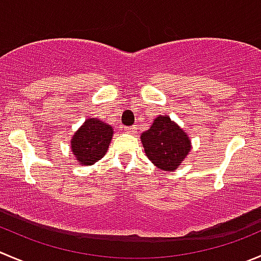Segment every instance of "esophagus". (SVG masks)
<instances>
[{"label":"esophagus","instance_id":"1","mask_svg":"<svg viewBox=\"0 0 261 261\" xmlns=\"http://www.w3.org/2000/svg\"><path fill=\"white\" fill-rule=\"evenodd\" d=\"M123 130H125V133L127 134H134L135 133V126H127V127H125Z\"/></svg>","mask_w":261,"mask_h":261}]
</instances>
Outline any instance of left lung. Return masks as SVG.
<instances>
[{
	"mask_svg": "<svg viewBox=\"0 0 261 261\" xmlns=\"http://www.w3.org/2000/svg\"><path fill=\"white\" fill-rule=\"evenodd\" d=\"M146 156L162 171H174L191 149L187 134L168 116H158L140 136Z\"/></svg>",
	"mask_w": 261,
	"mask_h": 261,
	"instance_id": "left-lung-1",
	"label": "left lung"
}]
</instances>
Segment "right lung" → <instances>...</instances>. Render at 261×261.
<instances>
[{"label": "right lung", "mask_w": 261, "mask_h": 261, "mask_svg": "<svg viewBox=\"0 0 261 261\" xmlns=\"http://www.w3.org/2000/svg\"><path fill=\"white\" fill-rule=\"evenodd\" d=\"M113 127L98 118H88L71 139V149L82 166H92L106 155Z\"/></svg>", "instance_id": "obj_1"}]
</instances>
